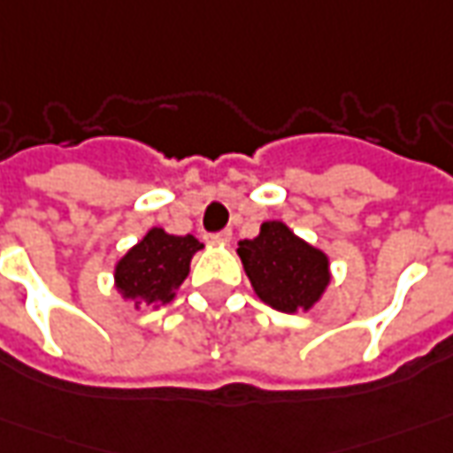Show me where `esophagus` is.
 <instances>
[{
    "instance_id": "obj_1",
    "label": "esophagus",
    "mask_w": 453,
    "mask_h": 453,
    "mask_svg": "<svg viewBox=\"0 0 453 453\" xmlns=\"http://www.w3.org/2000/svg\"><path fill=\"white\" fill-rule=\"evenodd\" d=\"M209 242H211V244H217V246H226L229 242H232V232L226 229V232L211 234V236H209Z\"/></svg>"
}]
</instances>
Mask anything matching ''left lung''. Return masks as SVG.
Listing matches in <instances>:
<instances>
[{
	"mask_svg": "<svg viewBox=\"0 0 453 453\" xmlns=\"http://www.w3.org/2000/svg\"><path fill=\"white\" fill-rule=\"evenodd\" d=\"M236 254L254 293L280 313H308L333 279L330 257L293 234L286 221H264L254 239L239 242Z\"/></svg>",
	"mask_w": 453,
	"mask_h": 453,
	"instance_id": "obj_1",
	"label": "left lung"
}]
</instances>
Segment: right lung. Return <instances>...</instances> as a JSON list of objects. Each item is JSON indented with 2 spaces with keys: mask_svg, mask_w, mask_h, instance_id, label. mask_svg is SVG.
Here are the masks:
<instances>
[{
  "mask_svg": "<svg viewBox=\"0 0 453 453\" xmlns=\"http://www.w3.org/2000/svg\"><path fill=\"white\" fill-rule=\"evenodd\" d=\"M199 249H204V244L192 234L177 236L162 226H152L118 258L113 268L115 291L135 311H140V305L160 308L170 303L189 276V264Z\"/></svg>",
  "mask_w": 453,
  "mask_h": 453,
  "instance_id": "1",
  "label": "right lung"
}]
</instances>
